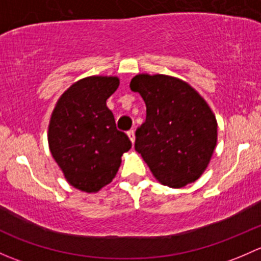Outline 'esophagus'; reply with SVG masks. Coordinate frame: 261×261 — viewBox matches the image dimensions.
<instances>
[{"label":"esophagus","mask_w":261,"mask_h":261,"mask_svg":"<svg viewBox=\"0 0 261 261\" xmlns=\"http://www.w3.org/2000/svg\"><path fill=\"white\" fill-rule=\"evenodd\" d=\"M127 134L128 137H129L132 143H134V141H136V134H134V130H129Z\"/></svg>","instance_id":"esophagus-1"}]
</instances>
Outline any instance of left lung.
<instances>
[{"label": "left lung", "mask_w": 261, "mask_h": 261, "mask_svg": "<svg viewBox=\"0 0 261 261\" xmlns=\"http://www.w3.org/2000/svg\"><path fill=\"white\" fill-rule=\"evenodd\" d=\"M130 89L146 103L136 150L160 184L181 189L201 177L217 143V122L189 83L163 74H138Z\"/></svg>", "instance_id": "obj_1"}]
</instances>
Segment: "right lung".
<instances>
[{"mask_svg":"<svg viewBox=\"0 0 261 261\" xmlns=\"http://www.w3.org/2000/svg\"><path fill=\"white\" fill-rule=\"evenodd\" d=\"M119 87L118 76L84 77L59 98L49 123L47 141L54 160L75 189L95 193L111 184L130 149L118 130L107 99Z\"/></svg>","mask_w":261,"mask_h":261,"instance_id":"1","label":"right lung"}]
</instances>
